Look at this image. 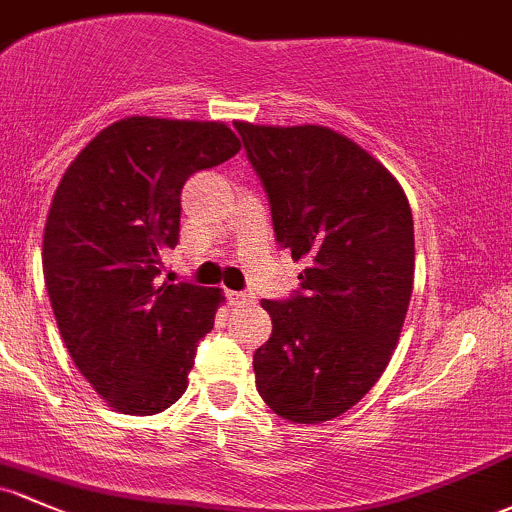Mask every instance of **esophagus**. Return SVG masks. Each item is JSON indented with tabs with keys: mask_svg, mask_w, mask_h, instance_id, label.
Here are the masks:
<instances>
[{
	"mask_svg": "<svg viewBox=\"0 0 512 512\" xmlns=\"http://www.w3.org/2000/svg\"><path fill=\"white\" fill-rule=\"evenodd\" d=\"M227 300L229 305L234 307H246L254 302V293H244V290H232V293H227Z\"/></svg>",
	"mask_w": 512,
	"mask_h": 512,
	"instance_id": "esophagus-1",
	"label": "esophagus"
}]
</instances>
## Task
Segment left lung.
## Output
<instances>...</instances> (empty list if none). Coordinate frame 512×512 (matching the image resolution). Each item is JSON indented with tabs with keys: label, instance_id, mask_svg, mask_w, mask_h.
<instances>
[{
	"label": "left lung",
	"instance_id": "1",
	"mask_svg": "<svg viewBox=\"0 0 512 512\" xmlns=\"http://www.w3.org/2000/svg\"><path fill=\"white\" fill-rule=\"evenodd\" d=\"M234 129L268 195L280 249L307 266L290 298L261 300L273 334L254 354L256 388L285 420H332L381 378L408 315V197L371 153L327 126Z\"/></svg>",
	"mask_w": 512,
	"mask_h": 512
}]
</instances>
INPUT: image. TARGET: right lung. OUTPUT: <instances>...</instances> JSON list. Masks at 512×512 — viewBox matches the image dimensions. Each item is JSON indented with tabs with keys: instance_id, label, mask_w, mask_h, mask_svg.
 <instances>
[{
	"instance_id": "1",
	"label": "right lung",
	"mask_w": 512,
	"mask_h": 512,
	"mask_svg": "<svg viewBox=\"0 0 512 512\" xmlns=\"http://www.w3.org/2000/svg\"><path fill=\"white\" fill-rule=\"evenodd\" d=\"M241 144L222 122L129 117L78 153L43 232V278L60 337L92 388L124 415H156L188 388L222 290L163 283L180 192Z\"/></svg>"
}]
</instances>
